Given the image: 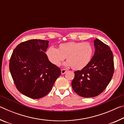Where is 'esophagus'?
Masks as SVG:
<instances>
[{
  "mask_svg": "<svg viewBox=\"0 0 124 124\" xmlns=\"http://www.w3.org/2000/svg\"><path fill=\"white\" fill-rule=\"evenodd\" d=\"M66 72H67V70H65V69H62V70H61V74H64Z\"/></svg>",
  "mask_w": 124,
  "mask_h": 124,
  "instance_id": "obj_1",
  "label": "esophagus"
}]
</instances>
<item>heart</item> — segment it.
Instances as JSON below:
<instances>
[{"label":"heart","mask_w":124,"mask_h":124,"mask_svg":"<svg viewBox=\"0 0 124 124\" xmlns=\"http://www.w3.org/2000/svg\"><path fill=\"white\" fill-rule=\"evenodd\" d=\"M93 52V46L91 43L70 41L61 44L57 49L50 47L46 51V55L54 66H59L66 57L65 66H71L74 70H81L89 63Z\"/></svg>","instance_id":"b5f03b06"}]
</instances>
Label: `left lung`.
<instances>
[{"mask_svg":"<svg viewBox=\"0 0 124 124\" xmlns=\"http://www.w3.org/2000/svg\"><path fill=\"white\" fill-rule=\"evenodd\" d=\"M95 54L87 66L75 71L72 86L75 93L83 97L99 95L106 89L114 73V58L107 45L97 38L93 40Z\"/></svg>","mask_w":124,"mask_h":124,"instance_id":"left-lung-1","label":"left lung"}]
</instances>
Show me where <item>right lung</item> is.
<instances>
[{
	"instance_id": "right-lung-1",
	"label": "right lung",
	"mask_w": 124,
	"mask_h": 124,
	"mask_svg": "<svg viewBox=\"0 0 124 124\" xmlns=\"http://www.w3.org/2000/svg\"><path fill=\"white\" fill-rule=\"evenodd\" d=\"M49 41L32 39L17 46L9 68L16 88L33 99L47 95L61 74L60 68L49 61L45 52Z\"/></svg>"
}]
</instances>
